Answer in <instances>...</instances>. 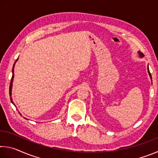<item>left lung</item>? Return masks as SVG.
Segmentation results:
<instances>
[{
	"mask_svg": "<svg viewBox=\"0 0 158 158\" xmlns=\"http://www.w3.org/2000/svg\"><path fill=\"white\" fill-rule=\"evenodd\" d=\"M138 53H139V56H140L141 58H142V57H143V56H144V54H143V53H141V52H138ZM148 74H149V76H150V77H151V79H152L151 74V73H150V71H149L148 67Z\"/></svg>",
	"mask_w": 158,
	"mask_h": 158,
	"instance_id": "obj_1",
	"label": "left lung"
}]
</instances>
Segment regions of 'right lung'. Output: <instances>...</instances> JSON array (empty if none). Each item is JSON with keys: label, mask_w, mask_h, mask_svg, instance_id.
Instances as JSON below:
<instances>
[{"label": "right lung", "mask_w": 158, "mask_h": 158, "mask_svg": "<svg viewBox=\"0 0 158 158\" xmlns=\"http://www.w3.org/2000/svg\"><path fill=\"white\" fill-rule=\"evenodd\" d=\"M17 60H18V58H17V60H16L15 63L17 62ZM15 64H14V65H13V68H12V79H11V81H10V96H11V95H12V81H13V79H14V67H15ZM10 100H11V102L13 104V105H15V104H14V102H13L12 99L11 98V97H10ZM19 114L21 115V114H20V113H19ZM25 119H26V118H25Z\"/></svg>", "instance_id": "obj_1"}]
</instances>
